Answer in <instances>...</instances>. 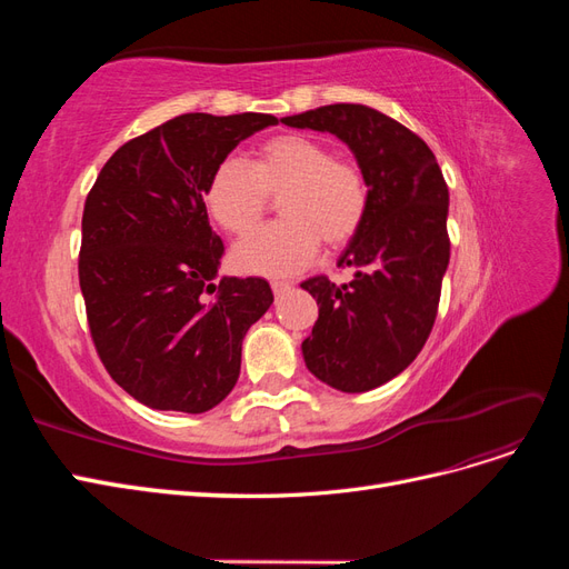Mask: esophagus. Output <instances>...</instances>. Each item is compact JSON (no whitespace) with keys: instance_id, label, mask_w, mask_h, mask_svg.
<instances>
[{"instance_id":"1","label":"esophagus","mask_w":569,"mask_h":569,"mask_svg":"<svg viewBox=\"0 0 569 569\" xmlns=\"http://www.w3.org/2000/svg\"><path fill=\"white\" fill-rule=\"evenodd\" d=\"M270 287H272V295H274V297H282L284 291L291 289V282H287V280H272Z\"/></svg>"}]
</instances>
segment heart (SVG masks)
<instances>
[{"label": "heart", "mask_w": 569, "mask_h": 569, "mask_svg": "<svg viewBox=\"0 0 569 569\" xmlns=\"http://www.w3.org/2000/svg\"><path fill=\"white\" fill-rule=\"evenodd\" d=\"M282 220L253 232L232 251L244 272L284 278L327 249L347 247L368 216L370 192L358 163L335 157L306 134H274L256 147L249 163L222 159L203 187V203L218 226L249 234L278 199Z\"/></svg>", "instance_id": "b5f03b06"}]
</instances>
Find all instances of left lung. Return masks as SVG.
Wrapping results in <instances>:
<instances>
[{"label": "left lung", "mask_w": 569, "mask_h": 569, "mask_svg": "<svg viewBox=\"0 0 569 569\" xmlns=\"http://www.w3.org/2000/svg\"><path fill=\"white\" fill-rule=\"evenodd\" d=\"M282 123L337 134L368 180L366 222L339 258L356 270L353 280L335 284L316 274L301 282L318 301L301 349L325 385L370 391L403 372L435 327L451 258L449 187L425 140L370 107L330 104Z\"/></svg>", "instance_id": "left-lung-1"}]
</instances>
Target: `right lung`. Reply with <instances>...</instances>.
Returning <instances> with one entry per match:
<instances>
[{
	"label": "right lung",
	"mask_w": 569,
	"mask_h": 569,
	"mask_svg": "<svg viewBox=\"0 0 569 569\" xmlns=\"http://www.w3.org/2000/svg\"><path fill=\"white\" fill-rule=\"evenodd\" d=\"M270 113H184L126 142L82 211L78 278L111 380L153 410L206 412L232 391L242 339L270 303L261 278L213 284L222 258L203 187Z\"/></svg>",
	"instance_id": "1"
}]
</instances>
